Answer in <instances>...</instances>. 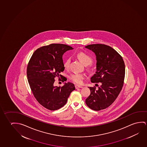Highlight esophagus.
Masks as SVG:
<instances>
[{
	"label": "esophagus",
	"mask_w": 147,
	"mask_h": 147,
	"mask_svg": "<svg viewBox=\"0 0 147 147\" xmlns=\"http://www.w3.org/2000/svg\"><path fill=\"white\" fill-rule=\"evenodd\" d=\"M75 86V88H76V89H77V88H83V86H79V85H76Z\"/></svg>",
	"instance_id": "obj_1"
}]
</instances>
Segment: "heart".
Instances as JSON below:
<instances>
[{"label": "heart", "mask_w": 147, "mask_h": 147, "mask_svg": "<svg viewBox=\"0 0 147 147\" xmlns=\"http://www.w3.org/2000/svg\"><path fill=\"white\" fill-rule=\"evenodd\" d=\"M77 57L79 61L84 65H89L93 62L92 58L89 55L84 52H81L77 53ZM70 63V59H65V61H63L64 68L66 69H68L69 67ZM84 78V74L82 73H74V74H72L69 76V79L72 82L77 84H82Z\"/></svg>", "instance_id": "obj_1"}]
</instances>
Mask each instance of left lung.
I'll list each match as a JSON object with an SVG mask.
<instances>
[{
	"label": "left lung",
	"mask_w": 147,
	"mask_h": 147,
	"mask_svg": "<svg viewBox=\"0 0 147 147\" xmlns=\"http://www.w3.org/2000/svg\"><path fill=\"white\" fill-rule=\"evenodd\" d=\"M85 47L95 53L97 60L96 74L90 78V81L101 84L97 88L88 87L90 94L86 99V103L94 111H100L112 104L122 90L125 74L124 61L109 46L97 44Z\"/></svg>",
	"instance_id": "obj_1"
}]
</instances>
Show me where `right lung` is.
<instances>
[{"instance_id": "right-lung-1", "label": "right lung", "mask_w": 147, "mask_h": 147, "mask_svg": "<svg viewBox=\"0 0 147 147\" xmlns=\"http://www.w3.org/2000/svg\"><path fill=\"white\" fill-rule=\"evenodd\" d=\"M73 49L61 44L43 46L34 52L27 65V79L34 97L40 104L50 111L63 107L75 89L71 82H65L63 86H54L55 77H63L60 74L65 70L63 55ZM63 78V82L67 80L65 77Z\"/></svg>"}]
</instances>
